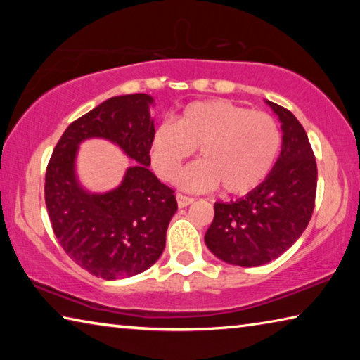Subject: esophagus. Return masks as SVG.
<instances>
[{
  "label": "esophagus",
  "mask_w": 360,
  "mask_h": 360,
  "mask_svg": "<svg viewBox=\"0 0 360 360\" xmlns=\"http://www.w3.org/2000/svg\"><path fill=\"white\" fill-rule=\"evenodd\" d=\"M176 200H178L179 208H186V206L193 203V198L192 197H187V195H182V193L176 195Z\"/></svg>",
  "instance_id": "34e87169"
}]
</instances>
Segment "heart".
<instances>
[{
    "label": "heart",
    "mask_w": 360,
    "mask_h": 360,
    "mask_svg": "<svg viewBox=\"0 0 360 360\" xmlns=\"http://www.w3.org/2000/svg\"><path fill=\"white\" fill-rule=\"evenodd\" d=\"M195 148L202 162L182 172L181 187L225 193L254 191L275 165L281 149V130L270 114L222 98L192 101L176 122L165 120L150 138V162L158 178H174Z\"/></svg>",
    "instance_id": "obj_1"
}]
</instances>
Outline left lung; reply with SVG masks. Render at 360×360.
<instances>
[{
	"label": "left lung",
	"instance_id": "obj_1",
	"mask_svg": "<svg viewBox=\"0 0 360 360\" xmlns=\"http://www.w3.org/2000/svg\"><path fill=\"white\" fill-rule=\"evenodd\" d=\"M266 105L281 122V154L246 197L214 205L205 235L217 259L238 266H260L284 254L300 238L314 210L318 167L307 131L289 109L268 100Z\"/></svg>",
	"mask_w": 360,
	"mask_h": 360
}]
</instances>
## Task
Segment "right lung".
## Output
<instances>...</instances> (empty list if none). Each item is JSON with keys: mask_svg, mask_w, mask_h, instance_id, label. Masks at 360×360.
Segmentation results:
<instances>
[{"mask_svg": "<svg viewBox=\"0 0 360 360\" xmlns=\"http://www.w3.org/2000/svg\"><path fill=\"white\" fill-rule=\"evenodd\" d=\"M152 103L146 94L103 101L65 130L47 165L46 206L60 246L79 266L108 281L135 276L155 264L178 210L173 188L149 169ZM90 137L117 143L137 162L105 194L85 191L75 176L78 144Z\"/></svg>", "mask_w": 360, "mask_h": 360, "instance_id": "obj_1", "label": "right lung"}]
</instances>
